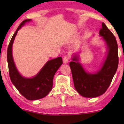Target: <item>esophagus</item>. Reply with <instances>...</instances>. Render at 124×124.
Instances as JSON below:
<instances>
[{
	"label": "esophagus",
	"mask_w": 124,
	"mask_h": 124,
	"mask_svg": "<svg viewBox=\"0 0 124 124\" xmlns=\"http://www.w3.org/2000/svg\"><path fill=\"white\" fill-rule=\"evenodd\" d=\"M69 60V56H65L62 59V60H63V63L64 64H67L68 62V61Z\"/></svg>",
	"instance_id": "obj_1"
}]
</instances>
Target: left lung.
Wrapping results in <instances>:
<instances>
[{"instance_id":"8db88e82","label":"left lung","mask_w":124,"mask_h":124,"mask_svg":"<svg viewBox=\"0 0 124 124\" xmlns=\"http://www.w3.org/2000/svg\"><path fill=\"white\" fill-rule=\"evenodd\" d=\"M99 36L107 46L106 59L95 73L87 72L79 62V56L74 54L69 62L74 87L81 96L96 98L104 94L116 73L118 64V46L116 38L104 23L101 24Z\"/></svg>"}]
</instances>
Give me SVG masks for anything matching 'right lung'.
<instances>
[{"mask_svg": "<svg viewBox=\"0 0 124 124\" xmlns=\"http://www.w3.org/2000/svg\"><path fill=\"white\" fill-rule=\"evenodd\" d=\"M31 19L25 20L21 23L9 42L7 50V62L9 77L13 85L23 96L29 101L41 99L47 95L52 90L53 79L62 64V57L48 60L38 73L31 78L23 77L15 65L12 55V46L17 31Z\"/></svg>", "mask_w": 124, "mask_h": 124, "instance_id": "1", "label": "right lung"}]
</instances>
